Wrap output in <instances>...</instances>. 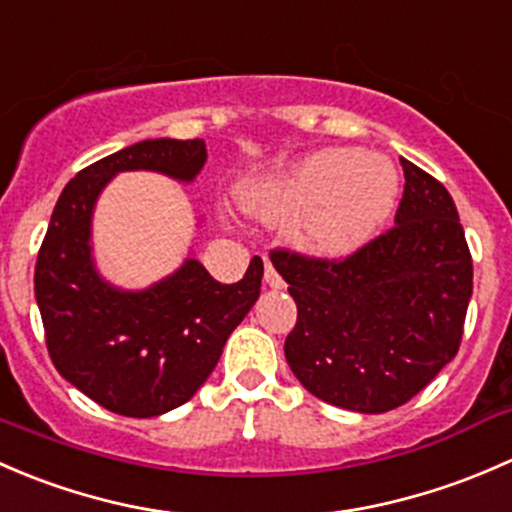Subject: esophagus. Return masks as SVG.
I'll return each instance as SVG.
<instances>
[{
    "label": "esophagus",
    "mask_w": 512,
    "mask_h": 512,
    "mask_svg": "<svg viewBox=\"0 0 512 512\" xmlns=\"http://www.w3.org/2000/svg\"><path fill=\"white\" fill-rule=\"evenodd\" d=\"M263 281H266L271 288H283V278L278 276V271L273 268V263L268 261V258H266V268H263Z\"/></svg>",
    "instance_id": "1"
}]
</instances>
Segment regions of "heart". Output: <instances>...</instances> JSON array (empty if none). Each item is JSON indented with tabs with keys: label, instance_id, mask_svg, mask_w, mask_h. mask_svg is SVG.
<instances>
[{
	"label": "heart",
	"instance_id": "1",
	"mask_svg": "<svg viewBox=\"0 0 512 512\" xmlns=\"http://www.w3.org/2000/svg\"><path fill=\"white\" fill-rule=\"evenodd\" d=\"M399 177L382 155L337 147L310 155L258 197L266 217L300 214L298 236L318 254H347L387 219Z\"/></svg>",
	"mask_w": 512,
	"mask_h": 512
}]
</instances>
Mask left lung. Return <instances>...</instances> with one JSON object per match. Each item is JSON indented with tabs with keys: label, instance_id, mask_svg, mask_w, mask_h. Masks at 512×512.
<instances>
[{
	"label": "left lung",
	"instance_id": "8db88e82",
	"mask_svg": "<svg viewBox=\"0 0 512 512\" xmlns=\"http://www.w3.org/2000/svg\"><path fill=\"white\" fill-rule=\"evenodd\" d=\"M392 229L345 258L273 249L298 305L286 360L333 407L382 414L419 394L461 347L473 261L444 184L402 160Z\"/></svg>",
	"mask_w": 512,
	"mask_h": 512
}]
</instances>
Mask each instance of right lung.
<instances>
[{
  "instance_id": "right-lung-1",
  "label": "right lung",
  "mask_w": 512,
  "mask_h": 512,
  "mask_svg": "<svg viewBox=\"0 0 512 512\" xmlns=\"http://www.w3.org/2000/svg\"><path fill=\"white\" fill-rule=\"evenodd\" d=\"M204 160V140H142L78 172L51 214L34 271L46 347L56 370L108 412L150 419L189 402L261 293L258 256L231 286L189 258L140 293L108 286L93 268L91 214L110 179L152 170L189 182Z\"/></svg>"
}]
</instances>
